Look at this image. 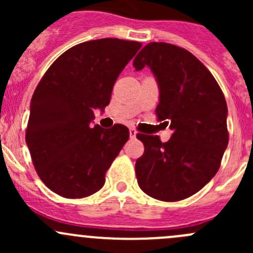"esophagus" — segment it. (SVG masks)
<instances>
[{
  "label": "esophagus",
  "instance_id": "esophagus-1",
  "mask_svg": "<svg viewBox=\"0 0 253 253\" xmlns=\"http://www.w3.org/2000/svg\"><path fill=\"white\" fill-rule=\"evenodd\" d=\"M136 136H137V131L134 128H129V137H131V138H136Z\"/></svg>",
  "mask_w": 253,
  "mask_h": 253
}]
</instances>
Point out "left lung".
<instances>
[{
  "mask_svg": "<svg viewBox=\"0 0 253 253\" xmlns=\"http://www.w3.org/2000/svg\"><path fill=\"white\" fill-rule=\"evenodd\" d=\"M147 66L159 88L155 112L172 129L163 143L158 136L137 134L144 153L136 162L139 187L165 202L185 200L203 188L220 167L228 147V106L211 73L182 47L150 42L133 60Z\"/></svg>",
  "mask_w": 253,
  "mask_h": 253,
  "instance_id": "left-lung-1",
  "label": "left lung"
}]
</instances>
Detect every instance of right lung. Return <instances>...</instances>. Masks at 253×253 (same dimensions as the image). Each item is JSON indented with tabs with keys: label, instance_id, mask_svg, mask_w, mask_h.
Wrapping results in <instances>:
<instances>
[{
	"label": "right lung",
	"instance_id": "obj_1",
	"mask_svg": "<svg viewBox=\"0 0 253 253\" xmlns=\"http://www.w3.org/2000/svg\"><path fill=\"white\" fill-rule=\"evenodd\" d=\"M142 46L121 39L82 42L60 56L38 84L25 142L42 182L65 198L100 190L105 172L128 141L124 125L91 126L105 110L120 73Z\"/></svg>",
	"mask_w": 253,
	"mask_h": 253
}]
</instances>
